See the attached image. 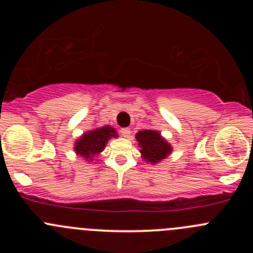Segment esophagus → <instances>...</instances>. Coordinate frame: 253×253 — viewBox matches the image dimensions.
<instances>
[{
	"label": "esophagus",
	"instance_id": "1",
	"mask_svg": "<svg viewBox=\"0 0 253 253\" xmlns=\"http://www.w3.org/2000/svg\"><path fill=\"white\" fill-rule=\"evenodd\" d=\"M121 134L124 137H126V138H129V137H131V129H129V128H122L121 129Z\"/></svg>",
	"mask_w": 253,
	"mask_h": 253
}]
</instances>
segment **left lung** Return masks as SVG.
I'll return each instance as SVG.
<instances>
[{
  "label": "left lung",
  "instance_id": "8db88e82",
  "mask_svg": "<svg viewBox=\"0 0 253 253\" xmlns=\"http://www.w3.org/2000/svg\"><path fill=\"white\" fill-rule=\"evenodd\" d=\"M136 139L143 160L153 165L167 159L168 155L172 153L171 144L155 129L138 131L136 133Z\"/></svg>",
  "mask_w": 253,
  "mask_h": 253
}]
</instances>
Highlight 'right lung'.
Masks as SVG:
<instances>
[{
    "label": "right lung",
    "instance_id": "1",
    "mask_svg": "<svg viewBox=\"0 0 253 253\" xmlns=\"http://www.w3.org/2000/svg\"><path fill=\"white\" fill-rule=\"evenodd\" d=\"M116 129L114 127L106 126L95 127L93 129L84 132L75 142V153L77 157H81L85 162H93L94 158L98 157L111 138H117Z\"/></svg>",
    "mask_w": 253,
    "mask_h": 253
}]
</instances>
